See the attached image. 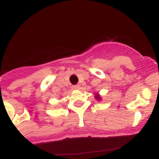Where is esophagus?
Segmentation results:
<instances>
[{
    "label": "esophagus",
    "mask_w": 159,
    "mask_h": 159,
    "mask_svg": "<svg viewBox=\"0 0 159 159\" xmlns=\"http://www.w3.org/2000/svg\"><path fill=\"white\" fill-rule=\"evenodd\" d=\"M79 88H80V85L72 86V89H73V90H79Z\"/></svg>",
    "instance_id": "1"
}]
</instances>
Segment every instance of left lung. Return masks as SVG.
I'll use <instances>...</instances> for the list:
<instances>
[{"mask_svg": "<svg viewBox=\"0 0 159 159\" xmlns=\"http://www.w3.org/2000/svg\"><path fill=\"white\" fill-rule=\"evenodd\" d=\"M95 98H96V100H98V101H100L102 98H101V96H99V94L96 93V94H95Z\"/></svg>", "mask_w": 159, "mask_h": 159, "instance_id": "8db88e82", "label": "left lung"}]
</instances>
